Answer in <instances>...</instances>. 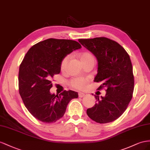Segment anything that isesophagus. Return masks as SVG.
<instances>
[{"instance_id": "obj_1", "label": "esophagus", "mask_w": 150, "mask_h": 150, "mask_svg": "<svg viewBox=\"0 0 150 150\" xmlns=\"http://www.w3.org/2000/svg\"><path fill=\"white\" fill-rule=\"evenodd\" d=\"M85 96V93H83V92H79V97H80V98L84 97Z\"/></svg>"}]
</instances>
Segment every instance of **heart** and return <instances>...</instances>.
<instances>
[{
  "mask_svg": "<svg viewBox=\"0 0 150 150\" xmlns=\"http://www.w3.org/2000/svg\"><path fill=\"white\" fill-rule=\"evenodd\" d=\"M69 58H70L69 56H67L62 59V63H61V69L62 70H65V68L67 65V63L68 60H69ZM79 58L81 62L83 61L90 60V59H93L94 60V58L92 55L88 52H83L81 53L79 55ZM87 82H88V80L86 79L78 77V78H75L74 79H72L70 81V84L73 88L81 90V89H83L85 87H86Z\"/></svg>",
  "mask_w": 150,
  "mask_h": 150,
  "instance_id": "b5f03b06",
  "label": "heart"
}]
</instances>
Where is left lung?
I'll list each match as a JSON object with an SVG mask.
<instances>
[{
    "mask_svg": "<svg viewBox=\"0 0 150 150\" xmlns=\"http://www.w3.org/2000/svg\"><path fill=\"white\" fill-rule=\"evenodd\" d=\"M80 44L97 59L94 82H102L98 90L107 88L105 97L95 96L97 101L87 110L88 116L98 123L115 121L125 112L134 91V76L129 54L117 42L101 37L80 39Z\"/></svg>",
    "mask_w": 150,
    "mask_h": 150,
    "instance_id": "8db88e82",
    "label": "left lung"
}]
</instances>
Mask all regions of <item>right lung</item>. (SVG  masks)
Returning a JSON list of instances; mask_svg holds the SVG:
<instances>
[{
	"mask_svg": "<svg viewBox=\"0 0 150 150\" xmlns=\"http://www.w3.org/2000/svg\"><path fill=\"white\" fill-rule=\"evenodd\" d=\"M82 48L78 42L50 38L38 42L25 54L19 71V91L25 108L36 119L55 122L65 114L67 105L78 93L65 91L51 93V79L61 71L62 59Z\"/></svg>",
	"mask_w": 150,
	"mask_h": 150,
	"instance_id": "right-lung-1",
	"label": "right lung"
}]
</instances>
